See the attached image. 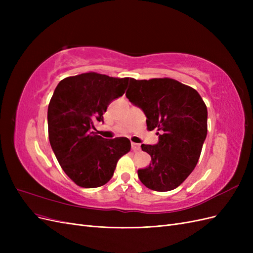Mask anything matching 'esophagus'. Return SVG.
<instances>
[{
    "label": "esophagus",
    "instance_id": "obj_1",
    "mask_svg": "<svg viewBox=\"0 0 253 253\" xmlns=\"http://www.w3.org/2000/svg\"><path fill=\"white\" fill-rule=\"evenodd\" d=\"M131 145H132V150H133L134 152H138V151L140 150V144H138V143L132 142Z\"/></svg>",
    "mask_w": 253,
    "mask_h": 253
}]
</instances>
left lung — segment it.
<instances>
[{"mask_svg": "<svg viewBox=\"0 0 253 253\" xmlns=\"http://www.w3.org/2000/svg\"><path fill=\"white\" fill-rule=\"evenodd\" d=\"M126 98L143 111L149 131H158L157 144H141L152 164L138 170L140 181L158 192L177 188L196 167L208 131L203 98L171 78H131Z\"/></svg>", "mask_w": 253, "mask_h": 253, "instance_id": "left-lung-1", "label": "left lung"}]
</instances>
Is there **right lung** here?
Returning a JSON list of instances; mask_svg holds the SVG:
<instances>
[{"label":"right lung","instance_id":"add662e5","mask_svg":"<svg viewBox=\"0 0 253 253\" xmlns=\"http://www.w3.org/2000/svg\"><path fill=\"white\" fill-rule=\"evenodd\" d=\"M128 81L89 72L64 78L53 91L47 111L49 142L61 168L79 187L105 185L131 150L126 137L104 139L91 131L96 121H103L109 104L125 94Z\"/></svg>","mask_w":253,"mask_h":253}]
</instances>
